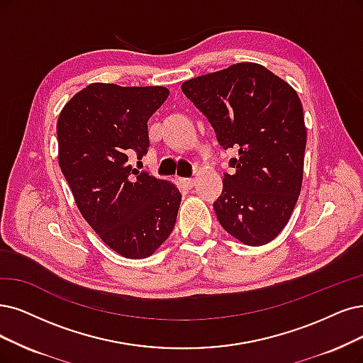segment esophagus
I'll use <instances>...</instances> for the list:
<instances>
[{
  "mask_svg": "<svg viewBox=\"0 0 363 363\" xmlns=\"http://www.w3.org/2000/svg\"><path fill=\"white\" fill-rule=\"evenodd\" d=\"M181 184H182L184 186H186V189H193V186H194V179L185 178V179H181Z\"/></svg>",
  "mask_w": 363,
  "mask_h": 363,
  "instance_id": "obj_1",
  "label": "esophagus"
}]
</instances>
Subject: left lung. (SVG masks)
Returning <instances> with one entry per match:
<instances>
[{
	"mask_svg": "<svg viewBox=\"0 0 363 363\" xmlns=\"http://www.w3.org/2000/svg\"><path fill=\"white\" fill-rule=\"evenodd\" d=\"M224 150L238 152L213 203L224 230L250 247L284 229L302 189L306 128L302 103L286 80L256 62L182 84Z\"/></svg>",
	"mask_w": 363,
	"mask_h": 363,
	"instance_id": "obj_1",
	"label": "left lung"
}]
</instances>
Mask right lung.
Segmentation results:
<instances>
[{
	"label": "right lung",
	"mask_w": 363,
	"mask_h": 363,
	"mask_svg": "<svg viewBox=\"0 0 363 363\" xmlns=\"http://www.w3.org/2000/svg\"><path fill=\"white\" fill-rule=\"evenodd\" d=\"M169 97L164 86L91 84L58 118V163L82 217L127 259H145L172 233L181 205L174 184L128 164L147 152V119Z\"/></svg>",
	"instance_id": "obj_1"
}]
</instances>
